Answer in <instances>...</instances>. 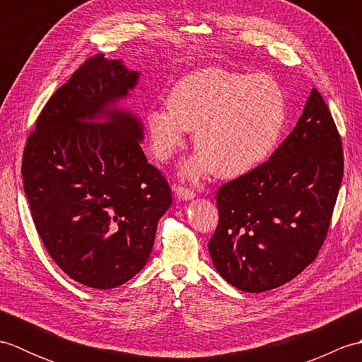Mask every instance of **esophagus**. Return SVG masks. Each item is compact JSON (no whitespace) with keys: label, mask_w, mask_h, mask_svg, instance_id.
I'll list each match as a JSON object with an SVG mask.
<instances>
[{"label":"esophagus","mask_w":362,"mask_h":362,"mask_svg":"<svg viewBox=\"0 0 362 362\" xmlns=\"http://www.w3.org/2000/svg\"><path fill=\"white\" fill-rule=\"evenodd\" d=\"M175 194L180 199H183V201H191V199L194 197V191L191 188H185V187H177Z\"/></svg>","instance_id":"34e87169"}]
</instances>
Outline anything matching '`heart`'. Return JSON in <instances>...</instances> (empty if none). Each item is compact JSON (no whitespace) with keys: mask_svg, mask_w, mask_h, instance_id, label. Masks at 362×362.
<instances>
[{"mask_svg":"<svg viewBox=\"0 0 362 362\" xmlns=\"http://www.w3.org/2000/svg\"><path fill=\"white\" fill-rule=\"evenodd\" d=\"M288 122L283 90L261 73L206 68L177 81L168 105L146 115L152 153L168 161L194 132L197 156L185 166L193 179H224L252 171L271 156Z\"/></svg>","mask_w":362,"mask_h":362,"instance_id":"1","label":"heart"}]
</instances>
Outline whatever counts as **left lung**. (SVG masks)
<instances>
[{
  "instance_id": "8db88e82",
  "label": "left lung",
  "mask_w": 362,
  "mask_h": 362,
  "mask_svg": "<svg viewBox=\"0 0 362 362\" xmlns=\"http://www.w3.org/2000/svg\"><path fill=\"white\" fill-rule=\"evenodd\" d=\"M342 175L341 135L313 88L271 158L218 189L219 222L209 250L222 279L245 292L296 279L325 241Z\"/></svg>"
}]
</instances>
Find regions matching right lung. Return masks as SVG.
Returning a JSON list of instances; mask_svg holds the SVG:
<instances>
[{"instance_id":"add662e5","label":"right lung","mask_w":362,"mask_h":362,"mask_svg":"<svg viewBox=\"0 0 362 362\" xmlns=\"http://www.w3.org/2000/svg\"><path fill=\"white\" fill-rule=\"evenodd\" d=\"M122 60L88 57L43 107L23 152L37 233L73 280L112 289L141 271L171 188L148 163L135 115L117 109L136 86Z\"/></svg>"}]
</instances>
